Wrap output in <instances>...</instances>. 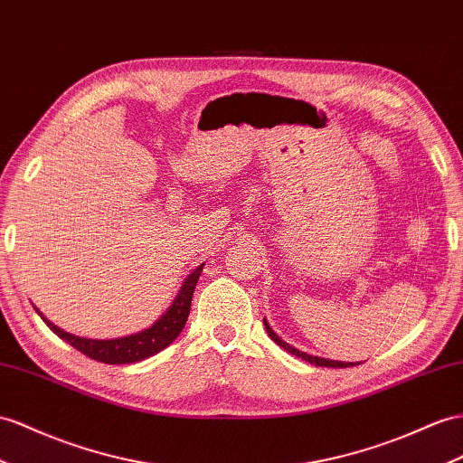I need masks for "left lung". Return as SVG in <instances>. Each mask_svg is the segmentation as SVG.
<instances>
[{
	"label": "left lung",
	"mask_w": 463,
	"mask_h": 463,
	"mask_svg": "<svg viewBox=\"0 0 463 463\" xmlns=\"http://www.w3.org/2000/svg\"><path fill=\"white\" fill-rule=\"evenodd\" d=\"M264 326H266V333H268V336L276 342L278 346H281L283 350H288V352H291L293 355H298V358H301V360H305V362H309V364H315V365H321V367H350V365H355V364H362V362H355V364H352V362H338V360H326V358H318V355H311V354H307V352H301V350H298V348H293V346H289L288 342H283L274 330H271V326L268 325V321L264 318Z\"/></svg>",
	"instance_id": "8db88e82"
}]
</instances>
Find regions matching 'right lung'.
I'll return each instance as SVG.
<instances>
[{
  "instance_id": "obj_1",
  "label": "right lung",
  "mask_w": 463,
  "mask_h": 463,
  "mask_svg": "<svg viewBox=\"0 0 463 463\" xmlns=\"http://www.w3.org/2000/svg\"><path fill=\"white\" fill-rule=\"evenodd\" d=\"M203 266L205 264L197 266L192 274L185 278L180 293L175 295L174 303L168 307V311H165L156 323L145 330H140V333L128 335V336L109 338V340L76 336L52 325L49 318L37 309V307H34V311L41 315L46 326H49L56 336H61L62 340L68 342L70 346H74L81 354H86L88 358L103 362V364H135V362L150 358L154 354H158L165 346H170L177 338V335L182 333V328L185 326V321L189 317V309H192V298Z\"/></svg>"
}]
</instances>
